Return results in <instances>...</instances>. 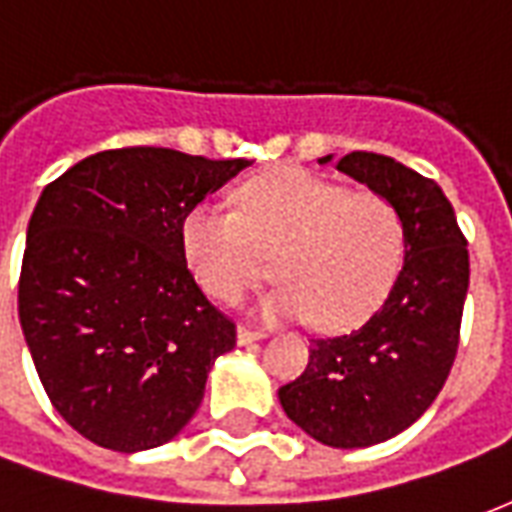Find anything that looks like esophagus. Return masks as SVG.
<instances>
[{
    "label": "esophagus",
    "mask_w": 512,
    "mask_h": 512,
    "mask_svg": "<svg viewBox=\"0 0 512 512\" xmlns=\"http://www.w3.org/2000/svg\"><path fill=\"white\" fill-rule=\"evenodd\" d=\"M266 334L260 332V329H249V326H238V345H249L255 343V340H263Z\"/></svg>",
    "instance_id": "1"
}]
</instances>
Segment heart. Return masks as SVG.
Masks as SVG:
<instances>
[{
  "label": "heart",
  "mask_w": 512,
  "mask_h": 512,
  "mask_svg": "<svg viewBox=\"0 0 512 512\" xmlns=\"http://www.w3.org/2000/svg\"><path fill=\"white\" fill-rule=\"evenodd\" d=\"M238 213L197 202L180 219V255L208 296L233 304L260 282L274 255L282 282L260 301L271 321L310 318L337 332L365 321L392 288L406 230L378 191H348L299 164L266 169L238 186Z\"/></svg>",
  "instance_id": "1"
}]
</instances>
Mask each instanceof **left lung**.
I'll return each instance as SVG.
<instances>
[{
    "label": "left lung",
    "mask_w": 512,
    "mask_h": 512,
    "mask_svg": "<svg viewBox=\"0 0 512 512\" xmlns=\"http://www.w3.org/2000/svg\"><path fill=\"white\" fill-rule=\"evenodd\" d=\"M337 169L395 205L406 230L403 268L359 329L312 340L307 370L279 386V403L307 436L354 450L414 425L441 392L461 340L469 252L436 180L365 150Z\"/></svg>",
    "instance_id": "left-lung-1"
}]
</instances>
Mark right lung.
I'll use <instances>...</instances> for the list:
<instances>
[{"label":"right lung","instance_id":"1","mask_svg":"<svg viewBox=\"0 0 512 512\" xmlns=\"http://www.w3.org/2000/svg\"><path fill=\"white\" fill-rule=\"evenodd\" d=\"M246 158L120 147L40 194L27 227L18 321L40 384L84 439L139 452L175 439L205 395L235 323L180 255V219Z\"/></svg>","mask_w":512,"mask_h":512}]
</instances>
